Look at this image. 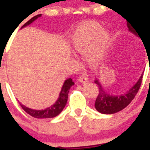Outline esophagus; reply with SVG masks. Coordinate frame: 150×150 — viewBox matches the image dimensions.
I'll return each instance as SVG.
<instances>
[{
  "label": "esophagus",
  "instance_id": "esophagus-1",
  "mask_svg": "<svg viewBox=\"0 0 150 150\" xmlns=\"http://www.w3.org/2000/svg\"><path fill=\"white\" fill-rule=\"evenodd\" d=\"M88 80V76H87L86 75H84V74L81 75L79 78V81H80V82H86Z\"/></svg>",
  "mask_w": 150,
  "mask_h": 150
}]
</instances>
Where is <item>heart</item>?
<instances>
[{
    "mask_svg": "<svg viewBox=\"0 0 150 150\" xmlns=\"http://www.w3.org/2000/svg\"><path fill=\"white\" fill-rule=\"evenodd\" d=\"M111 44V37L99 23L89 22L79 25L71 37V47L74 51L86 53L92 62L105 55Z\"/></svg>",
    "mask_w": 150,
    "mask_h": 150,
    "instance_id": "heart-1",
    "label": "heart"
}]
</instances>
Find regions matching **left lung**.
I'll list each match as a JSON object with an SVG mask.
<instances>
[{
	"mask_svg": "<svg viewBox=\"0 0 150 150\" xmlns=\"http://www.w3.org/2000/svg\"><path fill=\"white\" fill-rule=\"evenodd\" d=\"M127 27L129 31L136 35V31L129 23H127ZM143 74L140 76V79L138 80L134 86L127 91L125 94L120 96H112V95L106 93L102 88L101 84L99 83L97 80L95 81V83L97 84L99 88V93L96 101H95V108L97 111L103 114H113L118 112L127 106L130 103L134 100L138 91L141 85L142 80H143Z\"/></svg>",
	"mask_w": 150,
	"mask_h": 150,
	"instance_id": "8db88e82",
	"label": "left lung"
}]
</instances>
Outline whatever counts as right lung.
<instances>
[{
    "label": "right lung",
    "instance_id": "1",
    "mask_svg": "<svg viewBox=\"0 0 150 150\" xmlns=\"http://www.w3.org/2000/svg\"><path fill=\"white\" fill-rule=\"evenodd\" d=\"M41 16V14H38V15L32 17V19H29L26 23H25L23 26H22V28L28 25L31 24L32 22H34L36 19L40 17ZM74 82L72 81V79H68L67 80L65 81L64 84H63V86H62V90H61L60 93H59V99L57 100V101L55 103V104L52 105L50 107L47 108L46 109H44V110H35V109H29V108L26 107V106H23V105H22L20 103H19V105H20L21 107L23 108V110H24L25 112H27L28 115H30L31 116L34 117V118H53V117H56L62 111V109H64L66 103H67L68 93H69L70 88H71Z\"/></svg>",
    "mask_w": 150,
    "mask_h": 150
}]
</instances>
